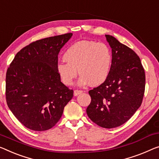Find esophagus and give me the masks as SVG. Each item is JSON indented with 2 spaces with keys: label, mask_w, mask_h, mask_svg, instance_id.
Returning <instances> with one entry per match:
<instances>
[{
  "label": "esophagus",
  "mask_w": 159,
  "mask_h": 159,
  "mask_svg": "<svg viewBox=\"0 0 159 159\" xmlns=\"http://www.w3.org/2000/svg\"><path fill=\"white\" fill-rule=\"evenodd\" d=\"M83 92V91H81V90H75L74 91V96H78V95H79L80 93H81Z\"/></svg>",
  "instance_id": "obj_1"
}]
</instances>
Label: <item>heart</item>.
I'll use <instances>...</instances> for the list:
<instances>
[{
    "label": "heart",
    "instance_id": "1",
    "mask_svg": "<svg viewBox=\"0 0 159 159\" xmlns=\"http://www.w3.org/2000/svg\"><path fill=\"white\" fill-rule=\"evenodd\" d=\"M63 58L56 68L63 83L67 86L73 84L80 75L79 84L99 86L103 84L110 74L112 66V53L109 47L103 43L92 41H80L66 50Z\"/></svg>",
    "mask_w": 159,
    "mask_h": 159
}]
</instances>
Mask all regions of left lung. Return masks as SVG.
Masks as SVG:
<instances>
[{
	"label": "left lung",
	"instance_id": "1",
	"mask_svg": "<svg viewBox=\"0 0 159 159\" xmlns=\"http://www.w3.org/2000/svg\"><path fill=\"white\" fill-rule=\"evenodd\" d=\"M112 49V66L103 84L89 93L91 101L86 113L92 121L105 129L120 126L140 107L146 76L140 58L112 35H106Z\"/></svg>",
	"mask_w": 159,
	"mask_h": 159
}]
</instances>
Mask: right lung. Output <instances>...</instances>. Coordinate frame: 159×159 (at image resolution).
<instances>
[{
	"label": "right lung",
	"mask_w": 159,
	"mask_h": 159,
	"mask_svg": "<svg viewBox=\"0 0 159 159\" xmlns=\"http://www.w3.org/2000/svg\"><path fill=\"white\" fill-rule=\"evenodd\" d=\"M71 33L32 42L18 52L6 72L7 105L16 118L30 130L53 128L73 96L57 71L61 48Z\"/></svg>",
	"instance_id": "right-lung-1"
}]
</instances>
